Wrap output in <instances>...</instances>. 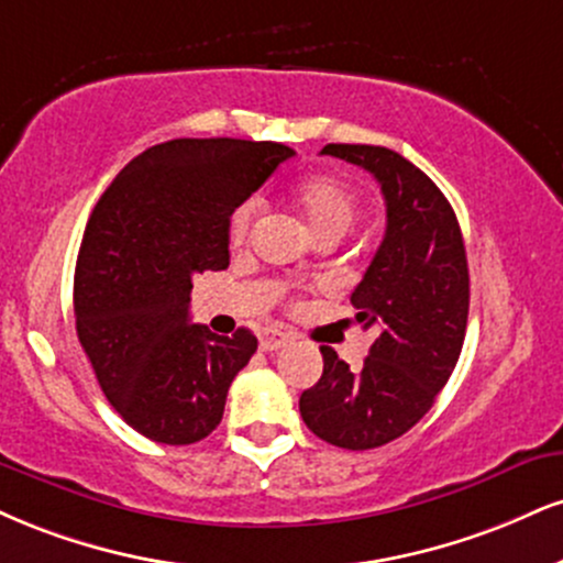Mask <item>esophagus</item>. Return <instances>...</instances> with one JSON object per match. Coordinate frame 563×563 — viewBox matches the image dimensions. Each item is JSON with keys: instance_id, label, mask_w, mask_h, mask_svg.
Masks as SVG:
<instances>
[{"instance_id": "1", "label": "esophagus", "mask_w": 563, "mask_h": 563, "mask_svg": "<svg viewBox=\"0 0 563 563\" xmlns=\"http://www.w3.org/2000/svg\"><path fill=\"white\" fill-rule=\"evenodd\" d=\"M290 341H294V338H290L288 333H280V330L267 328V330H264V333L260 335V349H262V351H277V349L288 346Z\"/></svg>"}]
</instances>
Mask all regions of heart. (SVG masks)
<instances>
[{
  "mask_svg": "<svg viewBox=\"0 0 563 563\" xmlns=\"http://www.w3.org/2000/svg\"><path fill=\"white\" fill-rule=\"evenodd\" d=\"M290 201L303 214L307 225L317 239L324 235H343L356 222L358 196L354 188L335 175H311L290 188ZM260 199L249 196L230 212L228 239L233 246H243L252 235L256 217H260Z\"/></svg>",
  "mask_w": 563,
  "mask_h": 563,
  "instance_id": "1",
  "label": "heart"
}]
</instances>
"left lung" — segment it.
I'll use <instances>...</instances> for the list:
<instances>
[{
    "label": "left lung",
    "mask_w": 563,
    "mask_h": 563,
    "mask_svg": "<svg viewBox=\"0 0 563 563\" xmlns=\"http://www.w3.org/2000/svg\"><path fill=\"white\" fill-rule=\"evenodd\" d=\"M322 154L375 175L388 225L351 294L356 322L375 333L369 356L351 369L322 346V377L299 409L324 443L367 451L415 428L449 383L464 346L470 269L449 199L417 165L367 144H328Z\"/></svg>",
    "instance_id": "obj_1"
}]
</instances>
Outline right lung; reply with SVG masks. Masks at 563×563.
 <instances>
[{"label": "right lung", "instance_id": "add662e5", "mask_svg": "<svg viewBox=\"0 0 563 563\" xmlns=\"http://www.w3.org/2000/svg\"><path fill=\"white\" fill-rule=\"evenodd\" d=\"M294 154L273 141H165L128 162L88 217L78 341L107 401L144 438L188 445L220 424L256 335L188 322L194 277L228 267L230 212Z\"/></svg>", "mask_w": 563, "mask_h": 563}]
</instances>
